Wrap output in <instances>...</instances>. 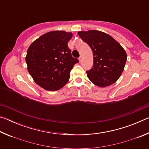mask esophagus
<instances>
[{
    "label": "esophagus",
    "mask_w": 149,
    "mask_h": 149,
    "mask_svg": "<svg viewBox=\"0 0 149 149\" xmlns=\"http://www.w3.org/2000/svg\"><path fill=\"white\" fill-rule=\"evenodd\" d=\"M81 60H82V57L80 56V57L79 58V62H81Z\"/></svg>",
    "instance_id": "34e87169"
}]
</instances>
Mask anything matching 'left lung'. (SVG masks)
Instances as JSON below:
<instances>
[{"mask_svg": "<svg viewBox=\"0 0 149 149\" xmlns=\"http://www.w3.org/2000/svg\"><path fill=\"white\" fill-rule=\"evenodd\" d=\"M77 34L93 51V68L87 72L91 81L100 87L116 82L127 60L123 48L110 35L98 30L81 31Z\"/></svg>", "mask_w": 149, "mask_h": 149, "instance_id": "left-lung-1", "label": "left lung"}]
</instances>
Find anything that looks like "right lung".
<instances>
[{
    "label": "right lung",
    "mask_w": 149,
    "mask_h": 149,
    "mask_svg": "<svg viewBox=\"0 0 149 149\" xmlns=\"http://www.w3.org/2000/svg\"><path fill=\"white\" fill-rule=\"evenodd\" d=\"M72 36V33L64 31L48 32L27 49V70L34 81L44 89L54 91L68 82L70 71L78 62L68 47Z\"/></svg>",
    "instance_id": "1"
}]
</instances>
